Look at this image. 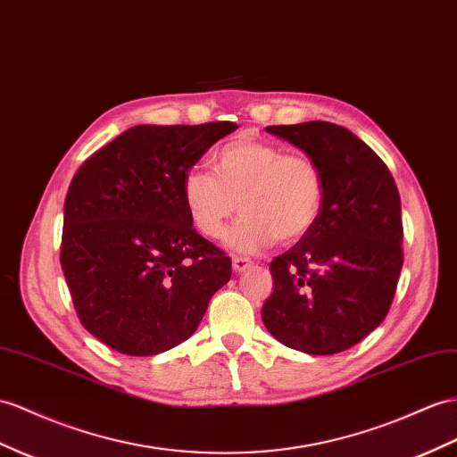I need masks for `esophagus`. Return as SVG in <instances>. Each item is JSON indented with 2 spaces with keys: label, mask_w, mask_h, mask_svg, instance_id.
Listing matches in <instances>:
<instances>
[{
  "label": "esophagus",
  "mask_w": 457,
  "mask_h": 457,
  "mask_svg": "<svg viewBox=\"0 0 457 457\" xmlns=\"http://www.w3.org/2000/svg\"><path fill=\"white\" fill-rule=\"evenodd\" d=\"M231 264H233V270H236V272L239 274V272L247 270V268L251 266V261H249V259H243V256H233Z\"/></svg>",
  "instance_id": "obj_1"
}]
</instances>
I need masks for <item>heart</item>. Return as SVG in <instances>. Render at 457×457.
<instances>
[{"instance_id":"b5f03b06","label":"heart","mask_w":457,"mask_h":457,"mask_svg":"<svg viewBox=\"0 0 457 457\" xmlns=\"http://www.w3.org/2000/svg\"><path fill=\"white\" fill-rule=\"evenodd\" d=\"M181 196L193 226L208 239L224 236L239 203L243 216L228 233V245L253 254L276 239L305 237L322 212L326 181L312 158L239 137L214 152L212 173L193 168L183 175Z\"/></svg>"}]
</instances>
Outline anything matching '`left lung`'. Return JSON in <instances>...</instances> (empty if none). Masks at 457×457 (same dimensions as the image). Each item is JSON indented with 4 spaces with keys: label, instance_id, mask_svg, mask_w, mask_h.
Masks as SVG:
<instances>
[{
    "label": "left lung",
    "instance_id": "1",
    "mask_svg": "<svg viewBox=\"0 0 457 457\" xmlns=\"http://www.w3.org/2000/svg\"><path fill=\"white\" fill-rule=\"evenodd\" d=\"M266 131L319 163L326 196L317 224L270 264L262 322L309 355L353 347L386 319L402 272V204L390 170L349 129L328 121Z\"/></svg>",
    "mask_w": 457,
    "mask_h": 457
}]
</instances>
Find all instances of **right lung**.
<instances>
[{
  "mask_svg": "<svg viewBox=\"0 0 457 457\" xmlns=\"http://www.w3.org/2000/svg\"><path fill=\"white\" fill-rule=\"evenodd\" d=\"M231 121L135 125L79 168L65 196L62 268L85 328L123 355L191 337L231 278L229 256L198 236L183 175Z\"/></svg>",
  "mask_w": 457,
  "mask_h": 457,
  "instance_id": "right-lung-1",
  "label": "right lung"
}]
</instances>
